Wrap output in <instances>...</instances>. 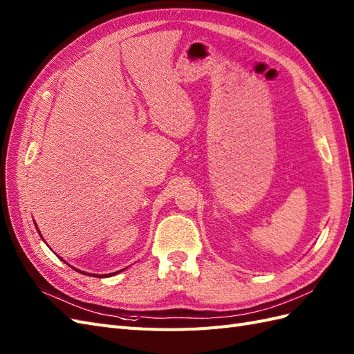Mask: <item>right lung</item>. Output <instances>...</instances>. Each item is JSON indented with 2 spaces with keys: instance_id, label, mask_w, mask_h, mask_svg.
<instances>
[{
  "instance_id": "right-lung-1",
  "label": "right lung",
  "mask_w": 354,
  "mask_h": 354,
  "mask_svg": "<svg viewBox=\"0 0 354 354\" xmlns=\"http://www.w3.org/2000/svg\"><path fill=\"white\" fill-rule=\"evenodd\" d=\"M35 228H37V231H38V227H37V225H35ZM38 234H39V231H38ZM39 237H41V239L44 240V237H43L41 234H39ZM59 258H60V257H59ZM60 259H62V258H60ZM62 261H64V259H62ZM64 262H65V264H66V266H69L66 261H64ZM69 267H73V266H69ZM73 268H74V267H73ZM74 270H75V271H78V272H82V274H86V276H93V277H108V276H114V274H118V272H121V271H124L126 268H123V270H120V271H115V272H109V274H92V272H86V271H82V270H77V268H74Z\"/></svg>"
}]
</instances>
